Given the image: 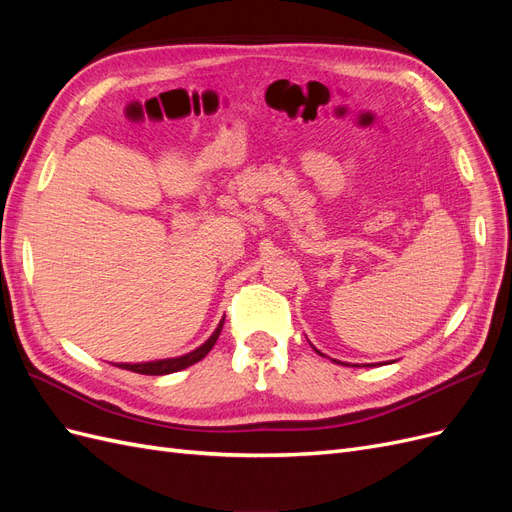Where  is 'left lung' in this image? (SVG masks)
<instances>
[{"label":"left lung","instance_id":"obj_1","mask_svg":"<svg viewBox=\"0 0 512 512\" xmlns=\"http://www.w3.org/2000/svg\"><path fill=\"white\" fill-rule=\"evenodd\" d=\"M314 346V344H312ZM318 350V348H316ZM320 352V350H318ZM322 354V352H320ZM333 361H337V359H333ZM337 363H342V365H352V367H371V365H380V363H350V361H337Z\"/></svg>","mask_w":512,"mask_h":512}]
</instances>
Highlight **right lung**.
I'll use <instances>...</instances> for the list:
<instances>
[{
	"label": "right lung",
	"mask_w": 512,
	"mask_h": 512,
	"mask_svg": "<svg viewBox=\"0 0 512 512\" xmlns=\"http://www.w3.org/2000/svg\"><path fill=\"white\" fill-rule=\"evenodd\" d=\"M226 314L220 318V322L215 324L213 331L188 352L173 354V356H156V359H143V361H113V365L134 371V374H143V376H166V374H175V371H181L185 367H190L198 361H203L205 356L211 352V348L218 342V337L224 329Z\"/></svg>",
	"instance_id": "right-lung-1"
}]
</instances>
